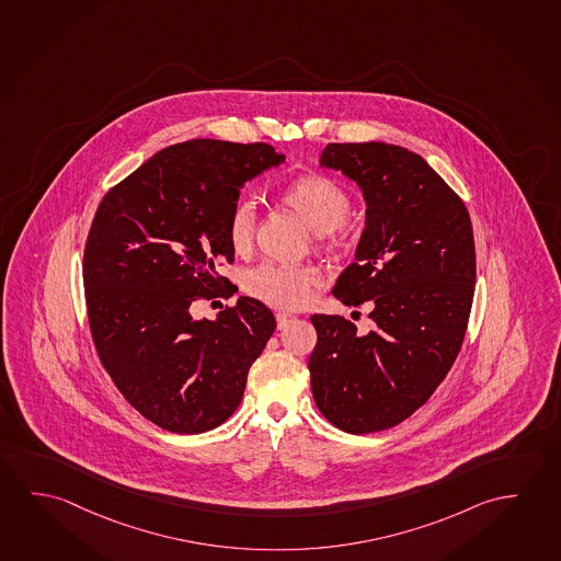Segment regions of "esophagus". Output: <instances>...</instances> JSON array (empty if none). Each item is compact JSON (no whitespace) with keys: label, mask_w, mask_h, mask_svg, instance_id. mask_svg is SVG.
Here are the masks:
<instances>
[{"label":"esophagus","mask_w":561,"mask_h":561,"mask_svg":"<svg viewBox=\"0 0 561 561\" xmlns=\"http://www.w3.org/2000/svg\"><path fill=\"white\" fill-rule=\"evenodd\" d=\"M294 321V316L290 313H276V328L278 330H285Z\"/></svg>","instance_id":"obj_1"}]
</instances>
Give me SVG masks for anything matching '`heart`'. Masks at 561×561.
<instances>
[{
	"label": "heart",
	"instance_id": "heart-1",
	"mask_svg": "<svg viewBox=\"0 0 561 561\" xmlns=\"http://www.w3.org/2000/svg\"><path fill=\"white\" fill-rule=\"evenodd\" d=\"M280 205L293 210L325 250L339 245L337 231L347 220L351 198L347 191L333 179L323 175H302L294 179L278 195ZM255 216L250 205L233 206L228 218V241L233 253H245L253 241ZM320 275L310 267L296 265H261L243 278V288L278 310H298L310 300Z\"/></svg>",
	"mask_w": 561,
	"mask_h": 561
}]
</instances>
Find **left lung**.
<instances>
[{"mask_svg":"<svg viewBox=\"0 0 561 561\" xmlns=\"http://www.w3.org/2000/svg\"><path fill=\"white\" fill-rule=\"evenodd\" d=\"M321 168L353 179L365 230L333 286L345 306L373 302L374 330L313 313L311 391L335 427H393L431 398L462 347L476 285L470 214L415 151L383 142L328 144Z\"/></svg>","mask_w":561,"mask_h":561,"instance_id":"1","label":"left lung"}]
</instances>
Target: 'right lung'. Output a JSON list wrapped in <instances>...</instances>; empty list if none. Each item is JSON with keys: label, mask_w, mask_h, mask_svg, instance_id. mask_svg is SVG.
<instances>
[{"label": "right lung", "mask_w": 561, "mask_h": 561, "mask_svg": "<svg viewBox=\"0 0 561 561\" xmlns=\"http://www.w3.org/2000/svg\"><path fill=\"white\" fill-rule=\"evenodd\" d=\"M285 161L268 144L196 138L158 151L103 196L83 251L101 365L134 410L195 435L238 410L248 373L276 328L240 296L216 320L196 300L230 296L228 218L248 181Z\"/></svg>", "instance_id": "obj_1"}]
</instances>
